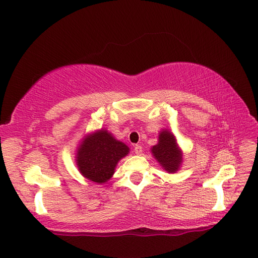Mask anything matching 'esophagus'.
Instances as JSON below:
<instances>
[{"instance_id": "34e87169", "label": "esophagus", "mask_w": 258, "mask_h": 258, "mask_svg": "<svg viewBox=\"0 0 258 258\" xmlns=\"http://www.w3.org/2000/svg\"><path fill=\"white\" fill-rule=\"evenodd\" d=\"M134 152H135V154L140 155L141 153L143 152V149H142V146H141V145H135V147H134Z\"/></svg>"}]
</instances>
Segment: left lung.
<instances>
[{
    "label": "left lung",
    "instance_id": "left-lung-1",
    "mask_svg": "<svg viewBox=\"0 0 258 258\" xmlns=\"http://www.w3.org/2000/svg\"><path fill=\"white\" fill-rule=\"evenodd\" d=\"M151 153L167 173H176L183 163V151L178 146L175 135L168 128L160 131L157 144L151 147Z\"/></svg>",
    "mask_w": 258,
    "mask_h": 258
}]
</instances>
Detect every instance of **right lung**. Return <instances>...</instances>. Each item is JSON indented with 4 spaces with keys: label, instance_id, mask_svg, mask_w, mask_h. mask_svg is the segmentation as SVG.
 Returning <instances> with one entry per match:
<instances>
[{
    "label": "right lung",
    "instance_id": "add662e5",
    "mask_svg": "<svg viewBox=\"0 0 258 258\" xmlns=\"http://www.w3.org/2000/svg\"><path fill=\"white\" fill-rule=\"evenodd\" d=\"M130 147L116 140L106 128L87 133L76 149L75 162L82 176L91 182L105 184L113 177L118 162Z\"/></svg>",
    "mask_w": 258,
    "mask_h": 258
}]
</instances>
